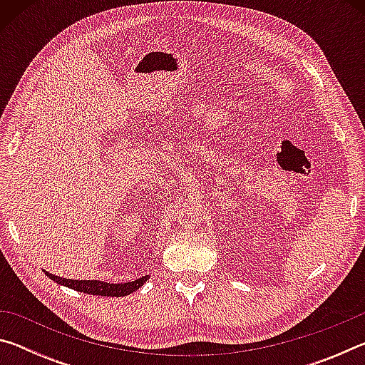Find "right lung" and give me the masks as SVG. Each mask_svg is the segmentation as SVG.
<instances>
[{
	"instance_id": "1",
	"label": "right lung",
	"mask_w": 365,
	"mask_h": 365,
	"mask_svg": "<svg viewBox=\"0 0 365 365\" xmlns=\"http://www.w3.org/2000/svg\"><path fill=\"white\" fill-rule=\"evenodd\" d=\"M45 274L56 282L58 285H63L67 288L76 289L80 293L86 294H95V296H127L133 292H137L140 287H143V283L150 279V275H143L137 280L125 282V283H108V282H100V280H72V279H63V277L53 275L45 270Z\"/></svg>"
}]
</instances>
